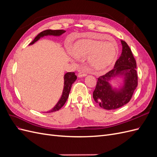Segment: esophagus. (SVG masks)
Here are the masks:
<instances>
[{"mask_svg":"<svg viewBox=\"0 0 157 157\" xmlns=\"http://www.w3.org/2000/svg\"><path fill=\"white\" fill-rule=\"evenodd\" d=\"M87 75L86 73L84 72V71H79V73L78 74V77H86Z\"/></svg>","mask_w":157,"mask_h":157,"instance_id":"1","label":"esophagus"}]
</instances>
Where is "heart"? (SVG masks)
<instances>
[{
    "mask_svg": "<svg viewBox=\"0 0 157 157\" xmlns=\"http://www.w3.org/2000/svg\"><path fill=\"white\" fill-rule=\"evenodd\" d=\"M73 54L80 59H88L90 68L99 71L111 66L117 58V46L111 42H103L92 39H83L74 46Z\"/></svg>",
    "mask_w": 157,
    "mask_h": 157,
    "instance_id": "heart-1",
    "label": "heart"
}]
</instances>
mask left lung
I'll list each match as a JSON object with an SVG mask.
<instances>
[{
    "label": "left lung",
    "mask_w": 157,
    "mask_h": 157,
    "mask_svg": "<svg viewBox=\"0 0 157 157\" xmlns=\"http://www.w3.org/2000/svg\"><path fill=\"white\" fill-rule=\"evenodd\" d=\"M122 54L108 73L98 78L96 88L93 92L94 101L101 108L113 110L126 105L130 101L137 86L136 61L126 42L121 40ZM122 77L123 85L120 89L113 88L109 83L113 78Z\"/></svg>",
    "instance_id": "8db88e82"
}]
</instances>
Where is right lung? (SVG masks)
Masks as SVG:
<instances>
[{"mask_svg": "<svg viewBox=\"0 0 157 157\" xmlns=\"http://www.w3.org/2000/svg\"><path fill=\"white\" fill-rule=\"evenodd\" d=\"M65 31L64 30H51V29H47L44 31L40 33L35 39L33 40L29 45H32L35 43V42L39 40L40 38L43 37L44 36H48V35H52V36H60L64 33ZM77 77L75 75V73L74 72H68L65 73L64 75V86H63V90L61 97L59 99L58 102L57 103L56 105L54 107L53 109H52L51 110L47 111L46 113H52L56 111H58L62 107L64 104L65 103L66 101L69 97V94L70 92V90L71 88V86L74 83V82L77 80Z\"/></svg>", "mask_w": 157, "mask_h": 157, "instance_id": "1", "label": "right lung"}]
</instances>
